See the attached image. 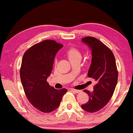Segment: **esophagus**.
<instances>
[{
    "label": "esophagus",
    "instance_id": "esophagus-1",
    "mask_svg": "<svg viewBox=\"0 0 133 133\" xmlns=\"http://www.w3.org/2000/svg\"><path fill=\"white\" fill-rule=\"evenodd\" d=\"M71 91L74 92L75 93H79L81 92V91L80 90H76V89H71Z\"/></svg>",
    "mask_w": 133,
    "mask_h": 133
}]
</instances>
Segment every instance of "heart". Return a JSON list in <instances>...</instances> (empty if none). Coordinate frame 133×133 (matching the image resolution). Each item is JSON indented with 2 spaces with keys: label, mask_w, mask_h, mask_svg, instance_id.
Wrapping results in <instances>:
<instances>
[{
  "label": "heart",
  "mask_w": 133,
  "mask_h": 133,
  "mask_svg": "<svg viewBox=\"0 0 133 133\" xmlns=\"http://www.w3.org/2000/svg\"><path fill=\"white\" fill-rule=\"evenodd\" d=\"M66 55L70 62H71L77 59L80 60L81 58L82 54L79 49L76 47H70L66 51Z\"/></svg>",
  "instance_id": "1"
}]
</instances>
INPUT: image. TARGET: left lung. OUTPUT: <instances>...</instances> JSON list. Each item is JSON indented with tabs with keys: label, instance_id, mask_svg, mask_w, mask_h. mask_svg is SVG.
<instances>
[{
	"label": "left lung",
	"instance_id": "1",
	"mask_svg": "<svg viewBox=\"0 0 133 133\" xmlns=\"http://www.w3.org/2000/svg\"><path fill=\"white\" fill-rule=\"evenodd\" d=\"M82 41L92 50V63L88 76L96 79L97 83L92 92L84 90L89 96V101L81 107L86 112L94 113L104 108L112 98L118 73L114 54L107 45L91 36L84 37Z\"/></svg>",
	"mask_w": 133,
	"mask_h": 133
}]
</instances>
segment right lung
Returning a JSON list of instances; mask_svg holds the SVG:
<instances>
[{
  "label": "right lung",
  "mask_w": 133,
  "mask_h": 133,
  "mask_svg": "<svg viewBox=\"0 0 133 133\" xmlns=\"http://www.w3.org/2000/svg\"><path fill=\"white\" fill-rule=\"evenodd\" d=\"M63 45L53 40L36 44L24 52L19 70L24 93L30 104L43 113L55 110L67 89L50 86L47 78L51 74L55 56Z\"/></svg>",
  "instance_id": "add662e5"
}]
</instances>
